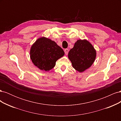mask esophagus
<instances>
[{"instance_id":"esophagus-1","label":"esophagus","mask_w":121,"mask_h":121,"mask_svg":"<svg viewBox=\"0 0 121 121\" xmlns=\"http://www.w3.org/2000/svg\"><path fill=\"white\" fill-rule=\"evenodd\" d=\"M65 54H68V52H69V49H65Z\"/></svg>"}]
</instances>
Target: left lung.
Listing matches in <instances>:
<instances>
[{"instance_id":"1","label":"left lung","mask_w":121,"mask_h":121,"mask_svg":"<svg viewBox=\"0 0 121 121\" xmlns=\"http://www.w3.org/2000/svg\"><path fill=\"white\" fill-rule=\"evenodd\" d=\"M96 56V51L86 39H79L68 53V58L73 67L82 73L92 65Z\"/></svg>"}]
</instances>
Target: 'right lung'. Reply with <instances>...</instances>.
Returning <instances> with one entry per match:
<instances>
[{
    "mask_svg": "<svg viewBox=\"0 0 121 121\" xmlns=\"http://www.w3.org/2000/svg\"><path fill=\"white\" fill-rule=\"evenodd\" d=\"M30 58L34 65L43 71H49L56 61L65 55L63 49L56 42L45 37L38 38L30 51Z\"/></svg>",
    "mask_w": 121,
    "mask_h": 121,
    "instance_id": "add662e5",
    "label": "right lung"
}]
</instances>
